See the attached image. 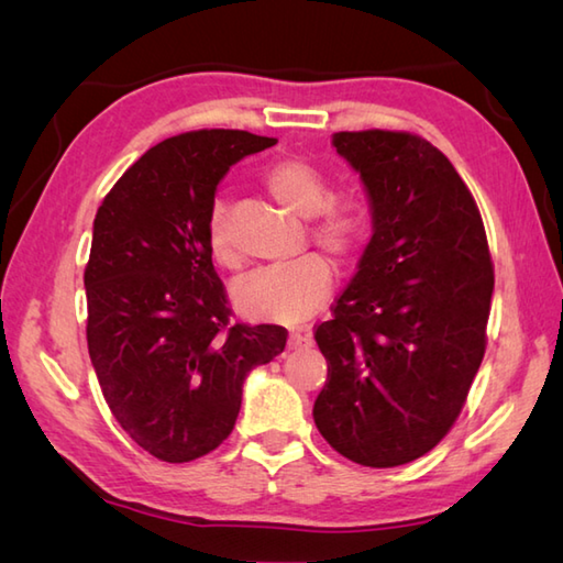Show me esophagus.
Listing matches in <instances>:
<instances>
[{
	"label": "esophagus",
	"instance_id": "34e87169",
	"mask_svg": "<svg viewBox=\"0 0 563 563\" xmlns=\"http://www.w3.org/2000/svg\"><path fill=\"white\" fill-rule=\"evenodd\" d=\"M312 343V331L302 329V331H292L288 336V349L297 351V349H307V345Z\"/></svg>",
	"mask_w": 563,
	"mask_h": 563
}]
</instances>
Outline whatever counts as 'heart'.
I'll return each mask as SVG.
<instances>
[{
  "instance_id": "b5f03b06",
  "label": "heart",
  "mask_w": 563,
  "mask_h": 563,
  "mask_svg": "<svg viewBox=\"0 0 563 563\" xmlns=\"http://www.w3.org/2000/svg\"><path fill=\"white\" fill-rule=\"evenodd\" d=\"M268 194L297 218H309V239L339 263L357 256L373 227V202L361 186L331 190L324 166L305 157H283L261 174ZM208 254L224 271L244 263L236 246L224 206L218 202L208 218ZM333 285L331 263L319 254H302L288 263L261 268L239 283L234 302L239 312L258 321H302L324 305Z\"/></svg>"
}]
</instances>
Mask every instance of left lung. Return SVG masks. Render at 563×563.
Returning a JSON list of instances; mask_svg holds the SVG:
<instances>
[{
    "instance_id": "1",
    "label": "left lung",
    "mask_w": 563,
    "mask_h": 563,
    "mask_svg": "<svg viewBox=\"0 0 563 563\" xmlns=\"http://www.w3.org/2000/svg\"><path fill=\"white\" fill-rule=\"evenodd\" d=\"M375 232L314 331L329 375L314 423L363 466L423 457L450 433L486 353L494 263L482 212L450 159L404 130L336 133Z\"/></svg>"
}]
</instances>
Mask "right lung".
<instances>
[{"label": "right lung", "instance_id": "1", "mask_svg": "<svg viewBox=\"0 0 563 563\" xmlns=\"http://www.w3.org/2000/svg\"><path fill=\"white\" fill-rule=\"evenodd\" d=\"M271 145L246 130L174 135L118 178L93 220L89 357L115 421L162 462L222 445L246 375L288 343L283 327L232 324L206 242L220 178Z\"/></svg>", "mask_w": 563, "mask_h": 563}]
</instances>
